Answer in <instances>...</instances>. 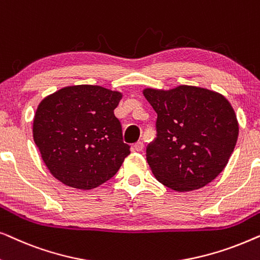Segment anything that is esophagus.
Masks as SVG:
<instances>
[{
  "label": "esophagus",
  "instance_id": "obj_1",
  "mask_svg": "<svg viewBox=\"0 0 260 260\" xmlns=\"http://www.w3.org/2000/svg\"><path fill=\"white\" fill-rule=\"evenodd\" d=\"M143 148H144L143 142H137V143H135V145H134V149L136 151H142L143 150Z\"/></svg>",
  "mask_w": 260,
  "mask_h": 260
}]
</instances>
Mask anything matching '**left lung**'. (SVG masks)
Wrapping results in <instances>:
<instances>
[{
	"label": "left lung",
	"instance_id": "1",
	"mask_svg": "<svg viewBox=\"0 0 260 260\" xmlns=\"http://www.w3.org/2000/svg\"><path fill=\"white\" fill-rule=\"evenodd\" d=\"M157 113L156 138L147 161L157 179L176 191L212 182L236 147L239 126L230 102L207 88L182 85L169 91L145 88Z\"/></svg>",
	"mask_w": 260,
	"mask_h": 260
}]
</instances>
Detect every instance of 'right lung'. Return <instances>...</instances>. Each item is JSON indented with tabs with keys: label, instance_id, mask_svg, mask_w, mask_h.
<instances>
[{
	"label": "right lung",
	"instance_id": "add662e5",
	"mask_svg": "<svg viewBox=\"0 0 260 260\" xmlns=\"http://www.w3.org/2000/svg\"><path fill=\"white\" fill-rule=\"evenodd\" d=\"M122 93L94 85L63 87L38 106L33 137L53 176L92 189L115 176L130 154L113 113Z\"/></svg>",
	"mask_w": 260,
	"mask_h": 260
}]
</instances>
